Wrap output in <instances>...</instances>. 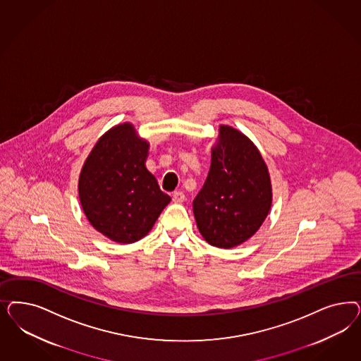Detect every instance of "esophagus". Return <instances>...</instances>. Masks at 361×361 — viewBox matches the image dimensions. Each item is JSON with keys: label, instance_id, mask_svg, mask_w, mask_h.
Here are the masks:
<instances>
[{"label": "esophagus", "instance_id": "1", "mask_svg": "<svg viewBox=\"0 0 361 361\" xmlns=\"http://www.w3.org/2000/svg\"><path fill=\"white\" fill-rule=\"evenodd\" d=\"M171 197H173V202H175V203H182V202H185V199H186L185 194H183L182 191H175Z\"/></svg>", "mask_w": 361, "mask_h": 361}]
</instances>
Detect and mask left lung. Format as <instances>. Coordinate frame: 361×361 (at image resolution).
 I'll use <instances>...</instances> for the list:
<instances>
[{
  "label": "left lung",
  "instance_id": "1",
  "mask_svg": "<svg viewBox=\"0 0 361 361\" xmlns=\"http://www.w3.org/2000/svg\"><path fill=\"white\" fill-rule=\"evenodd\" d=\"M271 204V176L255 143L221 125L207 179L192 202L199 233L214 247L242 245L262 227Z\"/></svg>",
  "mask_w": 361,
  "mask_h": 361
}]
</instances>
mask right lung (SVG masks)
Instances as JSON below:
<instances>
[{"label": "right lung", "mask_w": 361, "mask_h": 361, "mask_svg": "<svg viewBox=\"0 0 361 361\" xmlns=\"http://www.w3.org/2000/svg\"><path fill=\"white\" fill-rule=\"evenodd\" d=\"M150 143L123 122L97 140L82 166V209L98 233L130 245L152 231L171 198L146 167Z\"/></svg>", "instance_id": "right-lung-1"}]
</instances>
